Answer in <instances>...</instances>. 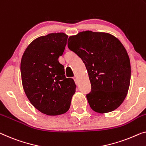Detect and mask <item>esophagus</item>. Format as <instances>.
I'll return each instance as SVG.
<instances>
[{
  "instance_id": "obj_1",
  "label": "esophagus",
  "mask_w": 146,
  "mask_h": 146,
  "mask_svg": "<svg viewBox=\"0 0 146 146\" xmlns=\"http://www.w3.org/2000/svg\"><path fill=\"white\" fill-rule=\"evenodd\" d=\"M73 79H74V80H75V81H76V80H77V76L75 75V77H73Z\"/></svg>"
}]
</instances>
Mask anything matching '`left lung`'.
<instances>
[{
    "label": "left lung",
    "mask_w": 146,
    "mask_h": 146,
    "mask_svg": "<svg viewBox=\"0 0 146 146\" xmlns=\"http://www.w3.org/2000/svg\"><path fill=\"white\" fill-rule=\"evenodd\" d=\"M67 46L85 64L92 86L86 98L92 110L106 113L118 108L131 76L129 55L120 40L107 33L86 31L69 36Z\"/></svg>",
    "instance_id": "obj_1"
}]
</instances>
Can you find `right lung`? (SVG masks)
<instances>
[{"mask_svg":"<svg viewBox=\"0 0 146 146\" xmlns=\"http://www.w3.org/2000/svg\"><path fill=\"white\" fill-rule=\"evenodd\" d=\"M68 36L50 33L33 40L21 60L23 90L31 104L42 113L59 115L69 110L76 85L65 76L58 61L64 53Z\"/></svg>","mask_w":146,"mask_h":146,"instance_id":"right-lung-1","label":"right lung"}]
</instances>
